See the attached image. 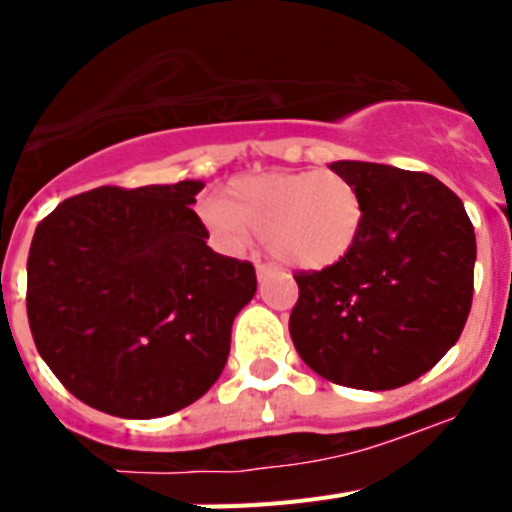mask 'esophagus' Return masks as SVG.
<instances>
[{
  "label": "esophagus",
  "mask_w": 512,
  "mask_h": 512,
  "mask_svg": "<svg viewBox=\"0 0 512 512\" xmlns=\"http://www.w3.org/2000/svg\"><path fill=\"white\" fill-rule=\"evenodd\" d=\"M274 271H277V269H274L271 264H256V277H259V279H269Z\"/></svg>",
  "instance_id": "obj_1"
}]
</instances>
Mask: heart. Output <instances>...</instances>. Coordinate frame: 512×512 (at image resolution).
Returning a JSON list of instances; mask_svg holds the SVG:
<instances>
[{
    "label": "heart",
    "mask_w": 512,
    "mask_h": 512,
    "mask_svg": "<svg viewBox=\"0 0 512 512\" xmlns=\"http://www.w3.org/2000/svg\"><path fill=\"white\" fill-rule=\"evenodd\" d=\"M202 220L223 246L243 248L259 235L282 264L320 271L356 248L364 202L330 171H271L230 182L220 200L202 207Z\"/></svg>",
    "instance_id": "heart-1"
}]
</instances>
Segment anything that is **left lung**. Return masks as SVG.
I'll use <instances>...</instances> for the list:
<instances>
[{"label": "left lung", "mask_w": 512, "mask_h": 512, "mask_svg": "<svg viewBox=\"0 0 512 512\" xmlns=\"http://www.w3.org/2000/svg\"><path fill=\"white\" fill-rule=\"evenodd\" d=\"M364 202V230L336 266L297 271L289 336L312 372L395 390L443 359L472 310L477 241L461 200L425 171L330 164Z\"/></svg>", "instance_id": "8db88e82"}]
</instances>
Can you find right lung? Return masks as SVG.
Segmentation results:
<instances>
[{"label":"right lung","instance_id":"1","mask_svg":"<svg viewBox=\"0 0 512 512\" xmlns=\"http://www.w3.org/2000/svg\"><path fill=\"white\" fill-rule=\"evenodd\" d=\"M202 182L99 187L35 228L27 320L43 361L89 408L161 418L200 400L256 295L251 261L207 246Z\"/></svg>","mask_w":512,"mask_h":512}]
</instances>
